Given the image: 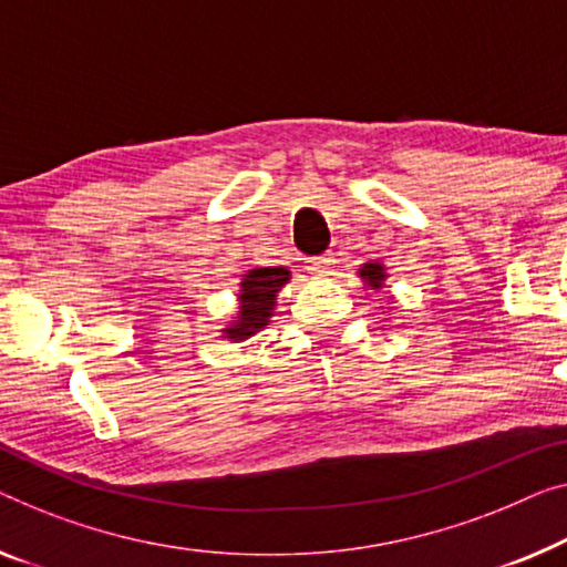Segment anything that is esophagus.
Listing matches in <instances>:
<instances>
[{"label": "esophagus", "instance_id": "obj_1", "mask_svg": "<svg viewBox=\"0 0 567 567\" xmlns=\"http://www.w3.org/2000/svg\"><path fill=\"white\" fill-rule=\"evenodd\" d=\"M331 265H333V257H331V255L310 257V259H308V272L323 277V275L331 272Z\"/></svg>", "mask_w": 567, "mask_h": 567}]
</instances>
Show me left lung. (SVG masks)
<instances>
[{"mask_svg":"<svg viewBox=\"0 0 567 567\" xmlns=\"http://www.w3.org/2000/svg\"><path fill=\"white\" fill-rule=\"evenodd\" d=\"M361 277H364V280L374 287H382V282H384V267L382 265H364V269H361Z\"/></svg>","mask_w":567,"mask_h":567,"instance_id":"obj_1","label":"left lung"}]
</instances>
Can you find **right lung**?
Wrapping results in <instances>:
<instances>
[{"mask_svg":"<svg viewBox=\"0 0 567 567\" xmlns=\"http://www.w3.org/2000/svg\"><path fill=\"white\" fill-rule=\"evenodd\" d=\"M287 280H290V272L282 267L251 269L241 282L239 320H236L234 328H226L229 338L244 341V338L255 336L259 328H265L269 316H272L275 295Z\"/></svg>","mask_w":567,"mask_h":567,"instance_id":"1","label":"right lung"}]
</instances>
